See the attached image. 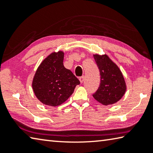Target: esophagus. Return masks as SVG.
<instances>
[{
    "label": "esophagus",
    "instance_id": "obj_1",
    "mask_svg": "<svg viewBox=\"0 0 153 153\" xmlns=\"http://www.w3.org/2000/svg\"><path fill=\"white\" fill-rule=\"evenodd\" d=\"M79 82H80V83H81V84H82L83 82H84V76L80 77L79 78Z\"/></svg>",
    "mask_w": 153,
    "mask_h": 153
}]
</instances>
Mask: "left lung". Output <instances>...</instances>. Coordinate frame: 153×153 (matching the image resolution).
<instances>
[{
    "mask_svg": "<svg viewBox=\"0 0 153 153\" xmlns=\"http://www.w3.org/2000/svg\"><path fill=\"white\" fill-rule=\"evenodd\" d=\"M100 75V84L93 97L103 105H109L118 102L127 90L122 72L116 63L105 55H93Z\"/></svg>",
    "mask_w": 153,
    "mask_h": 153,
    "instance_id": "8db88e82",
    "label": "left lung"
}]
</instances>
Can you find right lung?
I'll list each match as a JSON object with an SVG mask.
<instances>
[{"label": "right lung", "mask_w": 153, "mask_h": 153, "mask_svg": "<svg viewBox=\"0 0 153 153\" xmlns=\"http://www.w3.org/2000/svg\"><path fill=\"white\" fill-rule=\"evenodd\" d=\"M64 53L53 52L44 59L36 69L32 89L36 98L44 105L57 107L73 94L78 79L63 65Z\"/></svg>", "instance_id": "1"}]
</instances>
